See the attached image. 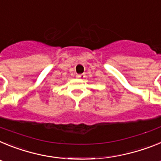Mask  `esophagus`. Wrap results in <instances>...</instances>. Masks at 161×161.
<instances>
[{
	"mask_svg": "<svg viewBox=\"0 0 161 161\" xmlns=\"http://www.w3.org/2000/svg\"><path fill=\"white\" fill-rule=\"evenodd\" d=\"M76 77L79 78V79H83L85 77V74H78V75H76Z\"/></svg>",
	"mask_w": 161,
	"mask_h": 161,
	"instance_id": "34e87169",
	"label": "esophagus"
}]
</instances>
